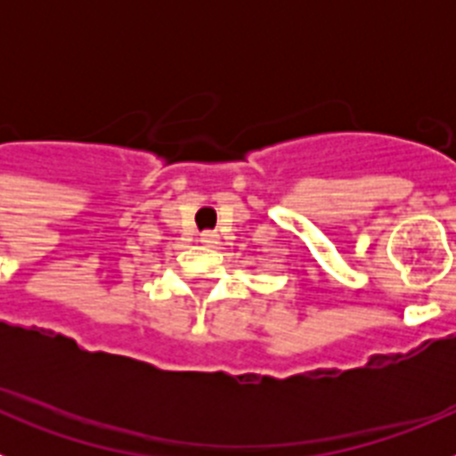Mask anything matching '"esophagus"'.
Returning <instances> with one entry per match:
<instances>
[{"label": "esophagus", "mask_w": 456, "mask_h": 456, "mask_svg": "<svg viewBox=\"0 0 456 456\" xmlns=\"http://www.w3.org/2000/svg\"><path fill=\"white\" fill-rule=\"evenodd\" d=\"M200 241H203L205 247H216L219 244V235L215 231H203L200 232Z\"/></svg>", "instance_id": "34e87169"}]
</instances>
